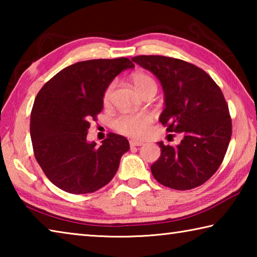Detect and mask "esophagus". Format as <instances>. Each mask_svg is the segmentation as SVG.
Masks as SVG:
<instances>
[{
  "label": "esophagus",
  "instance_id": "esophagus-1",
  "mask_svg": "<svg viewBox=\"0 0 257 257\" xmlns=\"http://www.w3.org/2000/svg\"><path fill=\"white\" fill-rule=\"evenodd\" d=\"M142 145H144V142L137 141V139H132V141H130V146H142Z\"/></svg>",
  "mask_w": 257,
  "mask_h": 257
}]
</instances>
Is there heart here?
<instances>
[{"label":"heart","mask_w":257,"mask_h":257,"mask_svg":"<svg viewBox=\"0 0 257 257\" xmlns=\"http://www.w3.org/2000/svg\"><path fill=\"white\" fill-rule=\"evenodd\" d=\"M135 88L139 93L143 94L147 89L155 88L156 84L153 78L143 72L134 73L132 77ZM114 84L108 85L103 95L104 103H108L113 90ZM152 122V116L147 113H125L121 114L115 119L114 127L121 134L127 135L130 137H143L145 136L150 129V124Z\"/></svg>","instance_id":"b5f03b06"}]
</instances>
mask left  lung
<instances>
[{
  "label": "left lung",
  "instance_id": "left-lung-1",
  "mask_svg": "<svg viewBox=\"0 0 257 257\" xmlns=\"http://www.w3.org/2000/svg\"><path fill=\"white\" fill-rule=\"evenodd\" d=\"M161 82L164 108L160 122L168 133L181 134L177 146L158 144L152 175L169 188L187 190L203 185L222 163L231 138L228 104L215 81L194 64L162 55L132 59Z\"/></svg>",
  "mask_w": 257,
  "mask_h": 257
}]
</instances>
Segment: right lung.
<instances>
[{"label":"right lung","mask_w":257,"mask_h":257,"mask_svg":"<svg viewBox=\"0 0 257 257\" xmlns=\"http://www.w3.org/2000/svg\"><path fill=\"white\" fill-rule=\"evenodd\" d=\"M135 64L127 58L81 61L42 87L30 115L34 154L52 184L70 194L94 193L112 180L127 138L110 133L101 146L87 141L113 79Z\"/></svg>","instance_id":"obj_1"}]
</instances>
